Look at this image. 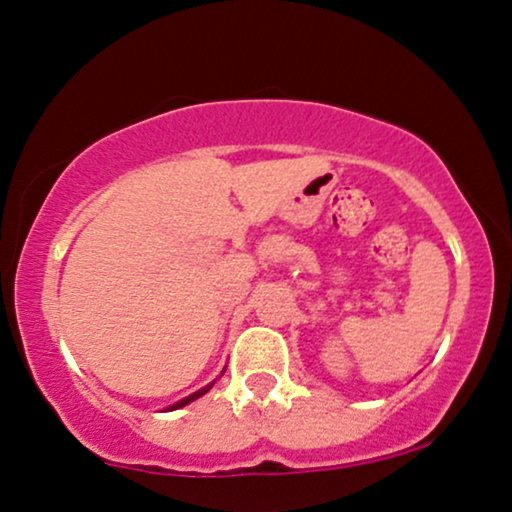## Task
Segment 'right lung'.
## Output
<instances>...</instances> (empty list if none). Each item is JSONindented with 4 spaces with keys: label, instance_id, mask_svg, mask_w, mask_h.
Returning a JSON list of instances; mask_svg holds the SVG:
<instances>
[{
    "label": "right lung",
    "instance_id": "1",
    "mask_svg": "<svg viewBox=\"0 0 512 512\" xmlns=\"http://www.w3.org/2000/svg\"><path fill=\"white\" fill-rule=\"evenodd\" d=\"M211 386H214V383H211ZM211 386H207V388H202V390H197V393H192V395H188V397H185V400H181V402L171 404V407H169V411H174V409H181V407H185V404L195 402V400H197V397H202L204 393H209V390H211Z\"/></svg>",
    "mask_w": 512,
    "mask_h": 512
}]
</instances>
